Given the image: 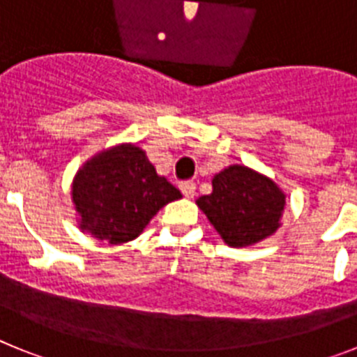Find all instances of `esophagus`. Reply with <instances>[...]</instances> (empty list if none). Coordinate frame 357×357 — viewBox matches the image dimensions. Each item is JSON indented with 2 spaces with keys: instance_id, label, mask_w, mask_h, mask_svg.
<instances>
[{
  "instance_id": "34e87169",
  "label": "esophagus",
  "mask_w": 357,
  "mask_h": 357,
  "mask_svg": "<svg viewBox=\"0 0 357 357\" xmlns=\"http://www.w3.org/2000/svg\"><path fill=\"white\" fill-rule=\"evenodd\" d=\"M178 188H181L182 195H184L185 198H193L195 197V189H197L195 182H182Z\"/></svg>"
}]
</instances>
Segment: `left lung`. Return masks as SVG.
Listing matches in <instances>:
<instances>
[{
  "label": "left lung",
  "mask_w": 357,
  "mask_h": 357,
  "mask_svg": "<svg viewBox=\"0 0 357 357\" xmlns=\"http://www.w3.org/2000/svg\"><path fill=\"white\" fill-rule=\"evenodd\" d=\"M211 182L213 191L198 198L197 206L229 247H252L282 225L286 193L270 176L230 164Z\"/></svg>",
  "instance_id": "obj_1"
}]
</instances>
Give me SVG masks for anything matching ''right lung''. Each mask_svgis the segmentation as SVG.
<instances>
[{
    "label": "right lung",
    "mask_w": 357,
    "mask_h": 357,
    "mask_svg": "<svg viewBox=\"0 0 357 357\" xmlns=\"http://www.w3.org/2000/svg\"><path fill=\"white\" fill-rule=\"evenodd\" d=\"M178 198L181 191L155 172L146 151L134 143L94 153L71 184L78 229L109 245L139 238L151 218Z\"/></svg>",
    "instance_id": "add662e5"
}]
</instances>
